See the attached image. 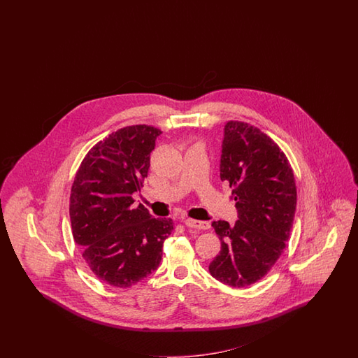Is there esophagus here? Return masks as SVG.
<instances>
[{
	"label": "esophagus",
	"mask_w": 358,
	"mask_h": 358,
	"mask_svg": "<svg viewBox=\"0 0 358 358\" xmlns=\"http://www.w3.org/2000/svg\"><path fill=\"white\" fill-rule=\"evenodd\" d=\"M185 226L186 227L196 228V229H208L211 227L208 222H201V220H195V219H186L185 220Z\"/></svg>",
	"instance_id": "1"
}]
</instances>
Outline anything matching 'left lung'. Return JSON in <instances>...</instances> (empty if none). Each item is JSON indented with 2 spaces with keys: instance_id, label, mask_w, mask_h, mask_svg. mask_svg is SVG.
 I'll return each mask as SVG.
<instances>
[{
  "instance_id": "obj_1",
  "label": "left lung",
  "mask_w": 358,
  "mask_h": 358,
  "mask_svg": "<svg viewBox=\"0 0 358 358\" xmlns=\"http://www.w3.org/2000/svg\"><path fill=\"white\" fill-rule=\"evenodd\" d=\"M220 180L234 187L238 220L213 222L222 248L210 274L232 287H244L268 274L280 259L293 228L296 186L286 155L277 143L245 122L224 127Z\"/></svg>"
}]
</instances>
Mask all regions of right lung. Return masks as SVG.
Listing matches in <instances>:
<instances>
[{
	"mask_svg": "<svg viewBox=\"0 0 358 358\" xmlns=\"http://www.w3.org/2000/svg\"><path fill=\"white\" fill-rule=\"evenodd\" d=\"M162 130L135 124L120 129L90 148L71 189L72 235L87 266L101 281L130 287L156 271L171 217H153L132 193L141 190L150 155Z\"/></svg>",
	"mask_w": 358,
	"mask_h": 358,
	"instance_id": "add662e5",
	"label": "right lung"
}]
</instances>
